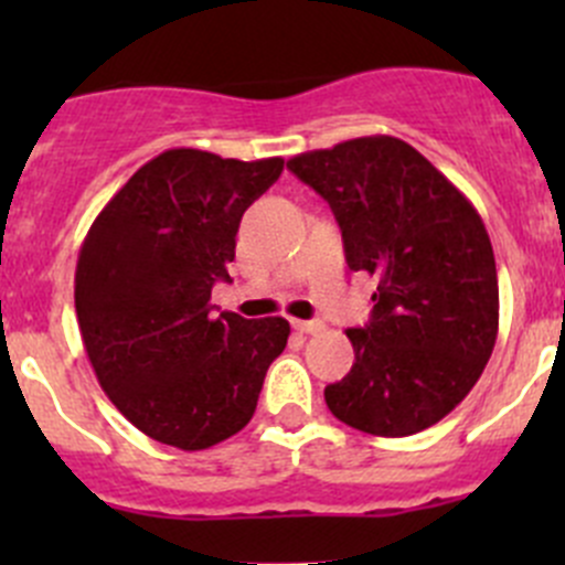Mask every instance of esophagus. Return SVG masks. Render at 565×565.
<instances>
[{
  "instance_id": "esophagus-1",
  "label": "esophagus",
  "mask_w": 565,
  "mask_h": 565,
  "mask_svg": "<svg viewBox=\"0 0 565 565\" xmlns=\"http://www.w3.org/2000/svg\"><path fill=\"white\" fill-rule=\"evenodd\" d=\"M292 328L298 330V333H319L324 324L319 322V319H292Z\"/></svg>"
}]
</instances>
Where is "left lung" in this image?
<instances>
[{
    "label": "left lung",
    "instance_id": "obj_1",
    "mask_svg": "<svg viewBox=\"0 0 565 565\" xmlns=\"http://www.w3.org/2000/svg\"><path fill=\"white\" fill-rule=\"evenodd\" d=\"M287 169L330 204L350 270L377 284L369 324L347 330L355 363L324 388L328 409L377 437L429 429L478 383L498 339V267L481 215L393 136L300 152Z\"/></svg>",
    "mask_w": 565,
    "mask_h": 565
}]
</instances>
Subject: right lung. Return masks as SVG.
Segmentation results:
<instances>
[{
	"mask_svg": "<svg viewBox=\"0 0 565 565\" xmlns=\"http://www.w3.org/2000/svg\"><path fill=\"white\" fill-rule=\"evenodd\" d=\"M284 158L237 161L177 147L100 210L76 265V315L100 388L139 431L202 451L237 435L284 352V317H213L243 213Z\"/></svg>",
	"mask_w": 565,
	"mask_h": 565,
	"instance_id": "1",
	"label": "right lung"
}]
</instances>
